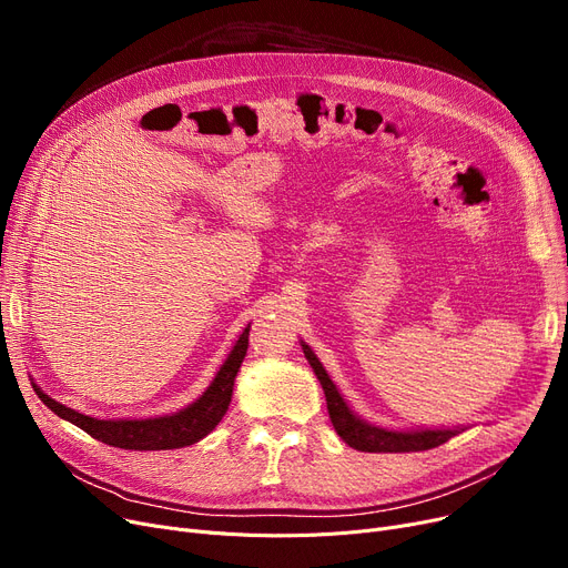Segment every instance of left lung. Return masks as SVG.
Masks as SVG:
<instances>
[{"mask_svg": "<svg viewBox=\"0 0 568 568\" xmlns=\"http://www.w3.org/2000/svg\"><path fill=\"white\" fill-rule=\"evenodd\" d=\"M304 354L308 364L313 366L324 396H326V409H329V419L336 428V433L343 437L345 444H349L356 452H366V454H403V452H426L435 449V446L449 442L454 435H458L463 428L454 430H414V433H396V430H384L368 426L362 422L359 416H354L341 394L336 392L334 382L326 375L322 364L317 362V356L308 345H304Z\"/></svg>", "mask_w": 568, "mask_h": 568, "instance_id": "1", "label": "left lung"}]
</instances>
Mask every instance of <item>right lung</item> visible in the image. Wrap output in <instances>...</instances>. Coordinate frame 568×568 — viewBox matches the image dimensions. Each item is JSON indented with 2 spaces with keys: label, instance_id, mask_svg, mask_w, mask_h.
<instances>
[{
  "label": "right lung",
  "instance_id": "obj_1",
  "mask_svg": "<svg viewBox=\"0 0 568 568\" xmlns=\"http://www.w3.org/2000/svg\"><path fill=\"white\" fill-rule=\"evenodd\" d=\"M248 332L246 326L244 334L239 336L236 345L232 347L230 356L221 371L216 373L214 382L209 384V389L202 394L200 400L189 405L186 409L159 416V419H140V422H101L94 416H84L62 403L48 398L43 392L34 386L39 398L62 419L75 424L87 435H92L99 442H105L110 446H119V449H135V452H163V449H182V446L200 442L204 435L212 433L223 414L227 412L232 386L239 366H242L246 349H248Z\"/></svg>",
  "mask_w": 568,
  "mask_h": 568
}]
</instances>
